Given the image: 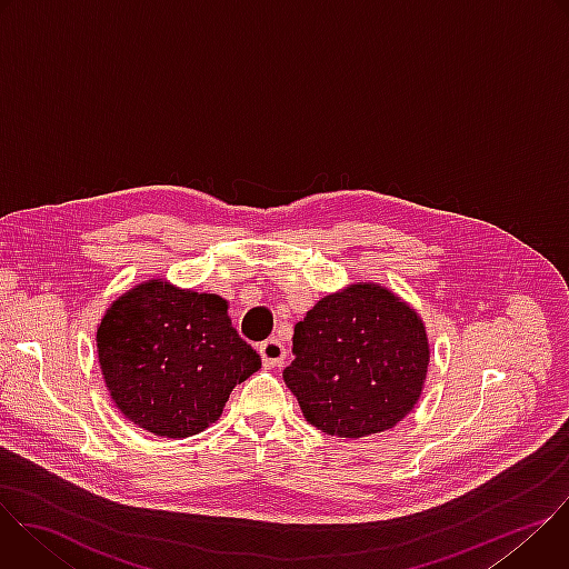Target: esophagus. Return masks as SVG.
<instances>
[{"instance_id": "esophagus-1", "label": "esophagus", "mask_w": 569, "mask_h": 569, "mask_svg": "<svg viewBox=\"0 0 569 569\" xmlns=\"http://www.w3.org/2000/svg\"><path fill=\"white\" fill-rule=\"evenodd\" d=\"M259 353H261V358H263V365L272 369V367H279V365L283 362V358H286V347H283L279 340L270 338V340H266V342L259 347Z\"/></svg>"}]
</instances>
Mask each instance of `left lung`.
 Segmentation results:
<instances>
[{
  "label": "left lung",
  "instance_id": "left-lung-1",
  "mask_svg": "<svg viewBox=\"0 0 569 569\" xmlns=\"http://www.w3.org/2000/svg\"><path fill=\"white\" fill-rule=\"evenodd\" d=\"M283 382L303 419L340 439L391 430L419 402L430 365L426 321L393 290L356 281L321 297L292 336Z\"/></svg>",
  "mask_w": 569,
  "mask_h": 569
}]
</instances>
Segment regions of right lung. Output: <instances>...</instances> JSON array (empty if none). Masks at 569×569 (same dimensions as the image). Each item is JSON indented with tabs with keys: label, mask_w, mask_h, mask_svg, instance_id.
Wrapping results in <instances>:
<instances>
[{
	"label": "right lung",
	"mask_w": 569,
	"mask_h": 569,
	"mask_svg": "<svg viewBox=\"0 0 569 569\" xmlns=\"http://www.w3.org/2000/svg\"><path fill=\"white\" fill-rule=\"evenodd\" d=\"M213 292L148 279L123 292L97 329L106 387L134 426L167 439H187L222 415L236 385L261 369Z\"/></svg>",
	"instance_id": "right-lung-1"
}]
</instances>
